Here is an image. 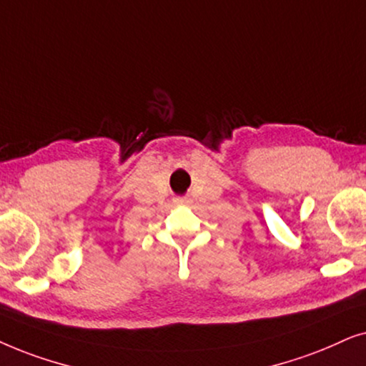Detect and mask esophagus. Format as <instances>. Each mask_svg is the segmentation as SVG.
<instances>
[{"label":"esophagus","mask_w":366,"mask_h":366,"mask_svg":"<svg viewBox=\"0 0 366 366\" xmlns=\"http://www.w3.org/2000/svg\"><path fill=\"white\" fill-rule=\"evenodd\" d=\"M175 202H177V204H186L187 201H186V199H182V197H180V199H175Z\"/></svg>","instance_id":"34e87169"}]
</instances>
